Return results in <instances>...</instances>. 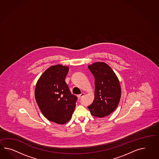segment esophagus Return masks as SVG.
<instances>
[{
	"label": "esophagus",
	"instance_id": "esophagus-1",
	"mask_svg": "<svg viewBox=\"0 0 159 159\" xmlns=\"http://www.w3.org/2000/svg\"><path fill=\"white\" fill-rule=\"evenodd\" d=\"M84 95V93H81V94H80V95H78V99H80V98H81Z\"/></svg>",
	"mask_w": 159,
	"mask_h": 159
}]
</instances>
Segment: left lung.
<instances>
[{"label":"left lung","mask_w":159,"mask_h":159,"mask_svg":"<svg viewBox=\"0 0 159 159\" xmlns=\"http://www.w3.org/2000/svg\"><path fill=\"white\" fill-rule=\"evenodd\" d=\"M95 78V97L88 106L93 116L104 117L116 109L121 97L118 78L110 66L104 62H96L88 66Z\"/></svg>","instance_id":"obj_1"}]
</instances>
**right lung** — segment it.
I'll return each instance as SVG.
<instances>
[{
  "mask_svg": "<svg viewBox=\"0 0 159 159\" xmlns=\"http://www.w3.org/2000/svg\"><path fill=\"white\" fill-rule=\"evenodd\" d=\"M68 70L67 66H51L41 75L35 85V101L43 116L61 125L71 118L78 99L70 93L65 81Z\"/></svg>",
  "mask_w": 159,
  "mask_h": 159,
  "instance_id": "obj_1",
  "label": "right lung"
}]
</instances>
